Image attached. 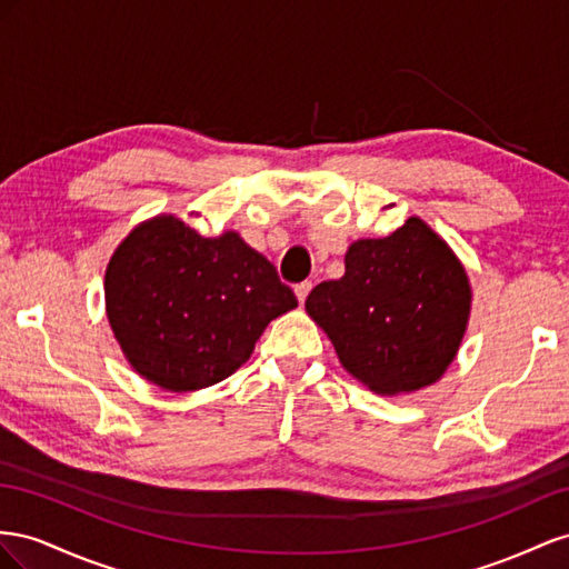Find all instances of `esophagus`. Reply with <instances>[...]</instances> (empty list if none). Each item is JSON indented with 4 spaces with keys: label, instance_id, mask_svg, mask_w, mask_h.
Here are the masks:
<instances>
[{
    "label": "esophagus",
    "instance_id": "esophagus-1",
    "mask_svg": "<svg viewBox=\"0 0 569 569\" xmlns=\"http://www.w3.org/2000/svg\"><path fill=\"white\" fill-rule=\"evenodd\" d=\"M296 296H298V300H300V305L307 300V296H310V290H312V283L310 281H302V283H298L296 288Z\"/></svg>",
    "mask_w": 569,
    "mask_h": 569
}]
</instances>
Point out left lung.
Here are the masks:
<instances>
[{
	"mask_svg": "<svg viewBox=\"0 0 569 569\" xmlns=\"http://www.w3.org/2000/svg\"><path fill=\"white\" fill-rule=\"evenodd\" d=\"M469 307L472 288L460 259L417 217L386 238L352 242L346 273L305 300L340 365L379 396L441 379L462 343Z\"/></svg>",
	"mask_w": 569,
	"mask_h": 569,
	"instance_id": "8db88e82",
	"label": "left lung"
}]
</instances>
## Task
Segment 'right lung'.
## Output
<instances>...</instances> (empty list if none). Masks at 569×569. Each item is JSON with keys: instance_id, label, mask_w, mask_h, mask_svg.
Masks as SVG:
<instances>
[{"instance_id": "add662e5", "label": "right lung", "mask_w": 569, "mask_h": 569, "mask_svg": "<svg viewBox=\"0 0 569 569\" xmlns=\"http://www.w3.org/2000/svg\"><path fill=\"white\" fill-rule=\"evenodd\" d=\"M111 331L142 379L200 391L250 360L298 298L236 231L204 238L173 214L138 223L104 273Z\"/></svg>"}]
</instances>
